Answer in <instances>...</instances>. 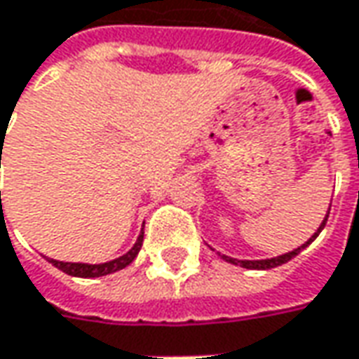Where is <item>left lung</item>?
Returning <instances> with one entry per match:
<instances>
[{
	"mask_svg": "<svg viewBox=\"0 0 359 359\" xmlns=\"http://www.w3.org/2000/svg\"><path fill=\"white\" fill-rule=\"evenodd\" d=\"M327 215H330V210H327ZM327 215L326 218L322 220V224H320V229H318V232H314V236L310 238L308 242H304L302 246H298L296 250H292V252H286L282 254V256H276V258H266V260H236V258H230V256H224L222 254V258L226 260V262H230V264H236V266H242V268H248V270H268V268H276V266H282L286 264L288 260H292L296 254H300V250H304L308 244H312V242L316 241V236L322 232V229L326 226V220H327Z\"/></svg>",
	"mask_w": 359,
	"mask_h": 359,
	"instance_id": "1",
	"label": "left lung"
}]
</instances>
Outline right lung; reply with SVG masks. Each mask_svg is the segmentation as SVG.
I'll return each mask as SVG.
<instances>
[{"mask_svg":"<svg viewBox=\"0 0 359 359\" xmlns=\"http://www.w3.org/2000/svg\"><path fill=\"white\" fill-rule=\"evenodd\" d=\"M142 236H144V234L141 232L137 242H135V246L130 248L129 252L118 256V258L111 260V262H105V264L59 262V260H53V258H49V262L55 266V268H59V270H63L69 276H77V278H99V276H107V274H113V272H117V270H123L125 266H129L130 262L137 258V254H139V250H141L142 246Z\"/></svg>","mask_w":359,"mask_h":359,"instance_id":"1","label":"right lung"}]
</instances>
